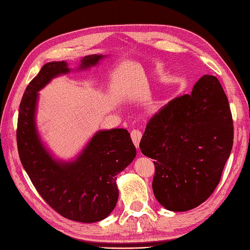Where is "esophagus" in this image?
Wrapping results in <instances>:
<instances>
[{"mask_svg": "<svg viewBox=\"0 0 250 250\" xmlns=\"http://www.w3.org/2000/svg\"><path fill=\"white\" fill-rule=\"evenodd\" d=\"M131 139L133 141L134 146L137 148L140 146V142L142 139V132L139 130H133L131 132Z\"/></svg>", "mask_w": 250, "mask_h": 250, "instance_id": "1", "label": "esophagus"}]
</instances>
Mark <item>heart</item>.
<instances>
[{"label": "heart", "mask_w": 250, "mask_h": 250, "mask_svg": "<svg viewBox=\"0 0 250 250\" xmlns=\"http://www.w3.org/2000/svg\"><path fill=\"white\" fill-rule=\"evenodd\" d=\"M162 105H163V103L161 102V101H156V102L152 103L151 107H152V109L155 110V111H158L159 109H160V108L162 107Z\"/></svg>", "instance_id": "1"}]
</instances>
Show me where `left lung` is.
<instances>
[{"label": "left lung", "instance_id": "left-lung-1", "mask_svg": "<svg viewBox=\"0 0 250 250\" xmlns=\"http://www.w3.org/2000/svg\"><path fill=\"white\" fill-rule=\"evenodd\" d=\"M233 120L218 79L202 76L147 124L140 148L153 159L152 190L164 208L186 211L214 192L233 146Z\"/></svg>", "mask_w": 250, "mask_h": 250}]
</instances>
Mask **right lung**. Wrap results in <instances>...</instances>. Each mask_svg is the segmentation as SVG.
<instances>
[{
	"label": "right lung",
	"instance_id": "1",
	"mask_svg": "<svg viewBox=\"0 0 250 250\" xmlns=\"http://www.w3.org/2000/svg\"><path fill=\"white\" fill-rule=\"evenodd\" d=\"M104 58L83 57L76 71L95 66ZM71 71L65 61L48 62L29 83L19 106L17 146L21 164L46 203L67 219L92 224L114 210L119 194L117 175L134 160L136 149L128 130L110 129L98 131L71 161L51 155L36 125L39 91Z\"/></svg>",
	"mask_w": 250,
	"mask_h": 250
}]
</instances>
